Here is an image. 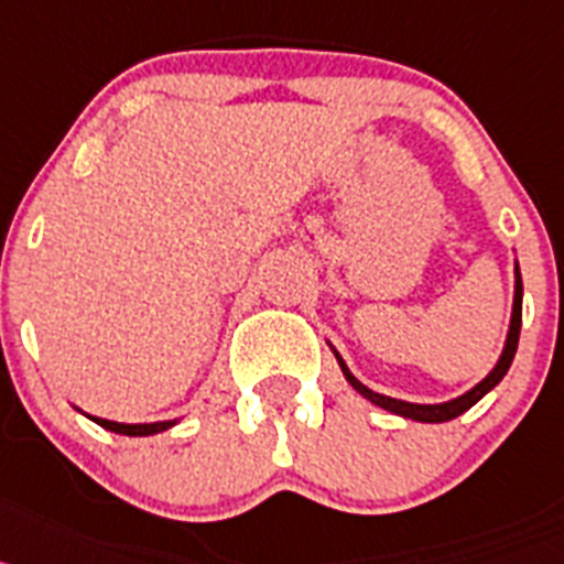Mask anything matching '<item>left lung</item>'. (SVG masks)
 Listing matches in <instances>:
<instances>
[{
  "mask_svg": "<svg viewBox=\"0 0 564 564\" xmlns=\"http://www.w3.org/2000/svg\"><path fill=\"white\" fill-rule=\"evenodd\" d=\"M519 326H522V278H519V267H517V292H513V315H511V329H508V340H506V349H502V357H499V364L494 366L491 375L482 380V383L474 386L471 391H465L463 398L457 400H448V403H437V405H420V403H405V400H394V398H386V394H377V391L366 389L360 380H357L355 375L349 371V366L343 364V357L337 355V364H340L343 375H346V380H349L351 386H355L360 394H364L366 400H371L375 405H380V409L391 411V414H400V417H409V420H420V423H445V420H454L459 417L463 411L471 409L474 403H479V400L486 398L488 391L494 389V386L502 380V377L508 375V369H511L513 364V355H517V343H519Z\"/></svg>",
  "mask_w": 564,
  "mask_h": 564,
  "instance_id": "left-lung-1",
  "label": "left lung"
}]
</instances>
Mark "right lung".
<instances>
[{
    "label": "right lung",
    "instance_id": "obj_1",
    "mask_svg": "<svg viewBox=\"0 0 564 564\" xmlns=\"http://www.w3.org/2000/svg\"><path fill=\"white\" fill-rule=\"evenodd\" d=\"M90 417V414H87ZM93 423H99L101 429L116 431V434H127V437H147V434H159V431H166L170 425H175V420H164V423H112V420L90 417Z\"/></svg>",
    "mask_w": 564,
    "mask_h": 564
}]
</instances>
